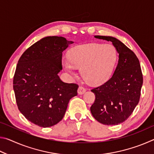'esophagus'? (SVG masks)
<instances>
[{
    "mask_svg": "<svg viewBox=\"0 0 154 154\" xmlns=\"http://www.w3.org/2000/svg\"><path fill=\"white\" fill-rule=\"evenodd\" d=\"M85 91H86V89H85V88H83V86H79V88H78L77 92L79 94H83L84 93Z\"/></svg>",
    "mask_w": 154,
    "mask_h": 154,
    "instance_id": "obj_1",
    "label": "esophagus"
}]
</instances>
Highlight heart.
I'll return each mask as SVG.
<instances>
[{
  "label": "heart",
  "instance_id": "obj_1",
  "mask_svg": "<svg viewBox=\"0 0 154 154\" xmlns=\"http://www.w3.org/2000/svg\"><path fill=\"white\" fill-rule=\"evenodd\" d=\"M117 58V51L113 45L90 43L71 49L69 58L62 63L65 69L75 75L81 66V74L90 84L105 82L110 77Z\"/></svg>",
  "mask_w": 154,
  "mask_h": 154
}]
</instances>
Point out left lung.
Segmentation results:
<instances>
[{
  "mask_svg": "<svg viewBox=\"0 0 154 154\" xmlns=\"http://www.w3.org/2000/svg\"><path fill=\"white\" fill-rule=\"evenodd\" d=\"M111 41L119 54L118 63L107 82L91 90L95 101L90 111L105 125H118L129 118L139 102L143 73L139 59L131 49L112 36H94Z\"/></svg>",
  "mask_w": 154,
  "mask_h": 154,
  "instance_id": "left-lung-1",
  "label": "left lung"
}]
</instances>
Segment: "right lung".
Returning <instances> with one entry per match:
<instances>
[{
	"label": "right lung",
	"mask_w": 154,
	"mask_h": 154,
	"mask_svg": "<svg viewBox=\"0 0 154 154\" xmlns=\"http://www.w3.org/2000/svg\"><path fill=\"white\" fill-rule=\"evenodd\" d=\"M72 43L62 36H47L28 48L18 60L13 82L17 107L38 126L60 122L70 99L77 95L79 85L62 82L58 75L62 51Z\"/></svg>",
	"instance_id": "1"
}]
</instances>
